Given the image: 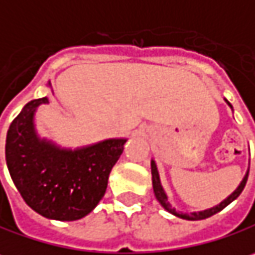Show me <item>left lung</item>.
Here are the masks:
<instances>
[{
  "instance_id": "1",
  "label": "left lung",
  "mask_w": 255,
  "mask_h": 255,
  "mask_svg": "<svg viewBox=\"0 0 255 255\" xmlns=\"http://www.w3.org/2000/svg\"><path fill=\"white\" fill-rule=\"evenodd\" d=\"M227 101V99H225ZM227 104L230 105L232 108V105L227 101ZM247 179H248V172L246 173V176H244V179L241 180V183H240V186L237 187L234 192H232L231 195L227 198V199H224L222 202L217 205V206H214V208H211V209H205V211H201V212H192V214H182V212H177L174 208H172V205L169 202V199H167V195H166V192H164V189L161 186V183H160V176H158V170H157V166H156V161L154 160H151V180H153V190H154V195H156V198H157V201L160 202V205L166 209V211H169L170 214L173 215H176V217L182 218V219H187V221H199V219H206V218L212 217V215H215L218 214L219 211H222L225 206H228L232 201H235L240 195H241V192H243V189L246 187V183H247Z\"/></svg>"
}]
</instances>
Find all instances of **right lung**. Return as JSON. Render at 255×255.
Here are the masks:
<instances>
[{
	"label": "right lung",
	"mask_w": 255,
	"mask_h": 255,
	"mask_svg": "<svg viewBox=\"0 0 255 255\" xmlns=\"http://www.w3.org/2000/svg\"><path fill=\"white\" fill-rule=\"evenodd\" d=\"M50 85V83H49ZM49 99L30 101L11 123L5 141L8 172L24 202L41 217L76 221L104 198L126 138H110L82 148H60L40 138L34 113Z\"/></svg>",
	"instance_id": "obj_1"
}]
</instances>
